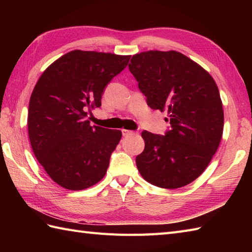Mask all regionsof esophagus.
I'll return each mask as SVG.
<instances>
[{"instance_id": "obj_1", "label": "esophagus", "mask_w": 252, "mask_h": 252, "mask_svg": "<svg viewBox=\"0 0 252 252\" xmlns=\"http://www.w3.org/2000/svg\"><path fill=\"white\" fill-rule=\"evenodd\" d=\"M133 131H130V130H126V129H123L122 130V134H123V136H127V135H131V134H133Z\"/></svg>"}]
</instances>
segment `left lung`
I'll return each instance as SVG.
<instances>
[{"instance_id": "left-lung-1", "label": "left lung", "mask_w": 252, "mask_h": 252, "mask_svg": "<svg viewBox=\"0 0 252 252\" xmlns=\"http://www.w3.org/2000/svg\"><path fill=\"white\" fill-rule=\"evenodd\" d=\"M129 69L152 109L167 111L164 136L143 131L145 148L136 156L143 179L161 189L191 183L206 170L220 145L224 112L211 74L176 51L133 55Z\"/></svg>"}]
</instances>
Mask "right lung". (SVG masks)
<instances>
[{"label":"right lung","instance_id":"add662e5","mask_svg":"<svg viewBox=\"0 0 252 252\" xmlns=\"http://www.w3.org/2000/svg\"><path fill=\"white\" fill-rule=\"evenodd\" d=\"M130 55L74 50L47 67L32 91L28 133L37 161L56 184L89 189L104 178L120 130L92 126L89 111L101 105L110 80Z\"/></svg>","mask_w":252,"mask_h":252}]
</instances>
